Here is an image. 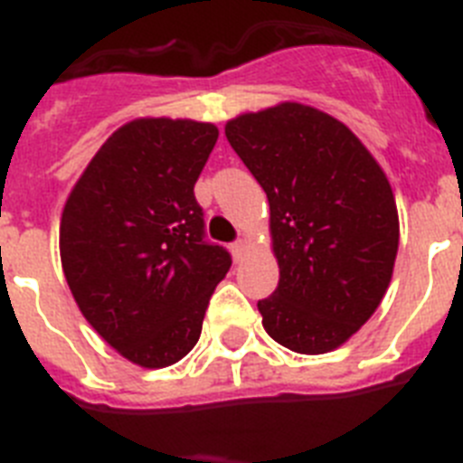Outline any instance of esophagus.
Returning <instances> with one entry per match:
<instances>
[{
	"label": "esophagus",
	"mask_w": 463,
	"mask_h": 463,
	"mask_svg": "<svg viewBox=\"0 0 463 463\" xmlns=\"http://www.w3.org/2000/svg\"><path fill=\"white\" fill-rule=\"evenodd\" d=\"M245 248H248V245H245V241H234V243L229 245V250H232V255H234L236 261L243 260V257H245Z\"/></svg>",
	"instance_id": "1"
}]
</instances>
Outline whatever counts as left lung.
Instances as JSON below:
<instances>
[{
    "label": "left lung",
    "mask_w": 463,
    "mask_h": 463,
    "mask_svg": "<svg viewBox=\"0 0 463 463\" xmlns=\"http://www.w3.org/2000/svg\"><path fill=\"white\" fill-rule=\"evenodd\" d=\"M224 134L271 206L280 280L257 301L261 325L294 353H329L392 280L399 215L387 175L343 122L304 104L245 113Z\"/></svg>",
    "instance_id": "left-lung-1"
}]
</instances>
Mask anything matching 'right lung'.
Segmentation results:
<instances>
[{"label": "right lung", "instance_id": "obj_1", "mask_svg": "<svg viewBox=\"0 0 463 463\" xmlns=\"http://www.w3.org/2000/svg\"><path fill=\"white\" fill-rule=\"evenodd\" d=\"M218 141L211 122H127L67 199L60 255L80 313L122 357L162 369L199 341L232 255L206 241L194 183Z\"/></svg>", "mask_w": 463, "mask_h": 463}]
</instances>
